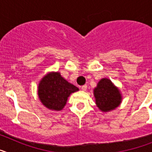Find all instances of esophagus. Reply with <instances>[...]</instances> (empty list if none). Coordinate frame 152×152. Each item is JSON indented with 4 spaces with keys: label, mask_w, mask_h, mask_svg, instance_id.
Returning <instances> with one entry per match:
<instances>
[{
    "label": "esophagus",
    "mask_w": 152,
    "mask_h": 152,
    "mask_svg": "<svg viewBox=\"0 0 152 152\" xmlns=\"http://www.w3.org/2000/svg\"><path fill=\"white\" fill-rule=\"evenodd\" d=\"M87 88H88V87H87V85H83V86H81V90H82L83 91H85L86 90H87Z\"/></svg>",
    "instance_id": "esophagus-1"
}]
</instances>
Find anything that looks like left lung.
I'll return each mask as SVG.
<instances>
[{"instance_id":"8db88e82","label":"left lung","mask_w":152,"mask_h":152,"mask_svg":"<svg viewBox=\"0 0 152 152\" xmlns=\"http://www.w3.org/2000/svg\"><path fill=\"white\" fill-rule=\"evenodd\" d=\"M94 94L96 106L103 112L112 110L121 103L122 96L119 90L107 78H103L99 81Z\"/></svg>"}]
</instances>
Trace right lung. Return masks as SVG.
Masks as SVG:
<instances>
[{
	"label": "right lung",
	"instance_id": "obj_1",
	"mask_svg": "<svg viewBox=\"0 0 152 152\" xmlns=\"http://www.w3.org/2000/svg\"><path fill=\"white\" fill-rule=\"evenodd\" d=\"M78 91L76 86L64 80L58 72L47 75L39 84L38 94L44 106L50 110H61L71 94Z\"/></svg>",
	"mask_w": 152,
	"mask_h": 152
}]
</instances>
